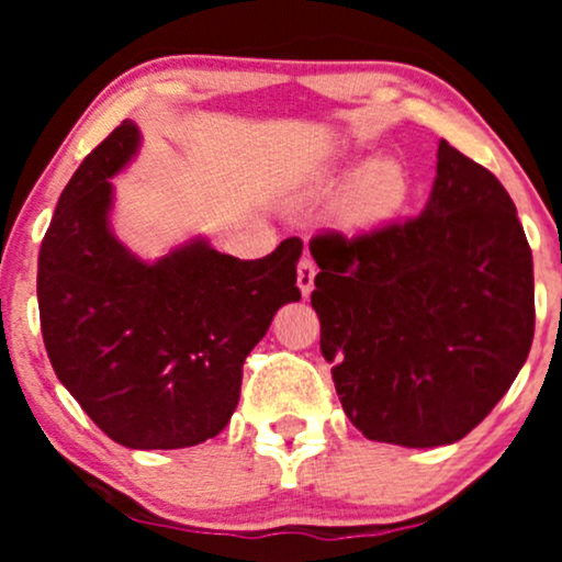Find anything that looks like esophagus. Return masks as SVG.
<instances>
[{
  "label": "esophagus",
  "mask_w": 562,
  "mask_h": 562,
  "mask_svg": "<svg viewBox=\"0 0 562 562\" xmlns=\"http://www.w3.org/2000/svg\"><path fill=\"white\" fill-rule=\"evenodd\" d=\"M314 277H317V263H314L312 259H306V256H303L301 263H299V290H301L303 295L312 293Z\"/></svg>",
  "instance_id": "1"
}]
</instances>
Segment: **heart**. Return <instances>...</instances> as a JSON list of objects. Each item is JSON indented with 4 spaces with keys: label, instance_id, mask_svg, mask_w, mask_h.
<instances>
[{
    "label": "heart",
    "instance_id": "obj_1",
    "mask_svg": "<svg viewBox=\"0 0 562 562\" xmlns=\"http://www.w3.org/2000/svg\"><path fill=\"white\" fill-rule=\"evenodd\" d=\"M351 177L346 169L327 171L322 184L338 190L346 179ZM409 173L396 158H375L357 171L346 187L344 209L346 216L359 227H380V224L391 222L393 216L402 214V209L409 200Z\"/></svg>",
    "mask_w": 562,
    "mask_h": 562
}]
</instances>
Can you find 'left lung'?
I'll list each match as a JSON object with an SVG mask.
<instances>
[{"label": "left lung", "instance_id": "8db88e82", "mask_svg": "<svg viewBox=\"0 0 562 562\" xmlns=\"http://www.w3.org/2000/svg\"><path fill=\"white\" fill-rule=\"evenodd\" d=\"M436 158L417 218L308 243L344 412L370 441L409 449L465 438L533 340V259L513 198L447 139Z\"/></svg>", "mask_w": 562, "mask_h": 562}]
</instances>
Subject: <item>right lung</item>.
<instances>
[{"label":"right lung","mask_w":562,"mask_h":562,"mask_svg":"<svg viewBox=\"0 0 562 562\" xmlns=\"http://www.w3.org/2000/svg\"><path fill=\"white\" fill-rule=\"evenodd\" d=\"M124 121L63 190L38 250V317L55 375L128 449H184L227 428L243 362L277 308L301 299L290 237L259 261L190 237L147 261L111 227L113 177L137 158Z\"/></svg>","instance_id":"1"}]
</instances>
